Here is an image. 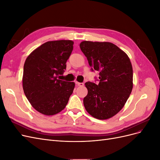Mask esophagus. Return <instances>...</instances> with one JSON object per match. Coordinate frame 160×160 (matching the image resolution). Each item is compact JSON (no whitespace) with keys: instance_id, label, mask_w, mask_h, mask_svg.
Returning a JSON list of instances; mask_svg holds the SVG:
<instances>
[{"instance_id":"34e87169","label":"esophagus","mask_w":160,"mask_h":160,"mask_svg":"<svg viewBox=\"0 0 160 160\" xmlns=\"http://www.w3.org/2000/svg\"><path fill=\"white\" fill-rule=\"evenodd\" d=\"M76 84L80 87H83L84 85L83 83H79V82H76Z\"/></svg>"}]
</instances>
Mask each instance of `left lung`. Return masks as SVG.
<instances>
[{"label":"left lung","mask_w":160,"mask_h":160,"mask_svg":"<svg viewBox=\"0 0 160 160\" xmlns=\"http://www.w3.org/2000/svg\"><path fill=\"white\" fill-rule=\"evenodd\" d=\"M81 51L91 70L99 72L98 85L87 82L86 111L98 119L113 117L123 108L133 89V68L128 55L109 42L84 41Z\"/></svg>","instance_id":"obj_1"}]
</instances>
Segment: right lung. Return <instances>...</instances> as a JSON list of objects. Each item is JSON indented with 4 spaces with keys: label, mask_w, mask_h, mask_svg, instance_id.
I'll use <instances>...</instances> for the list:
<instances>
[{
    "label": "right lung",
    "mask_w": 160,
    "mask_h": 160,
    "mask_svg": "<svg viewBox=\"0 0 160 160\" xmlns=\"http://www.w3.org/2000/svg\"><path fill=\"white\" fill-rule=\"evenodd\" d=\"M71 40L47 41L27 57L24 64L22 88L32 107L45 115L63 110L75 88L74 82L58 79L66 69L73 49Z\"/></svg>",
    "instance_id": "right-lung-1"
}]
</instances>
